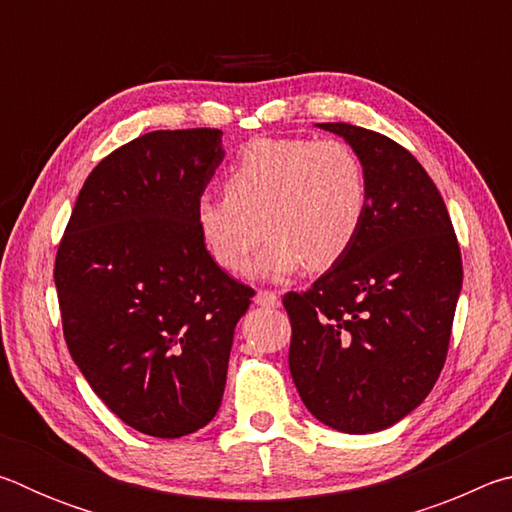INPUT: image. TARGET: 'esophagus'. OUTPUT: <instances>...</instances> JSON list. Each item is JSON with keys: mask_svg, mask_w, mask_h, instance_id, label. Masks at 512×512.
<instances>
[{"mask_svg": "<svg viewBox=\"0 0 512 512\" xmlns=\"http://www.w3.org/2000/svg\"><path fill=\"white\" fill-rule=\"evenodd\" d=\"M255 302L259 307H280V296L273 291H257Z\"/></svg>", "mask_w": 512, "mask_h": 512, "instance_id": "34e87169", "label": "esophagus"}]
</instances>
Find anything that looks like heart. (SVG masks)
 <instances>
[{
  "label": "heart",
  "mask_w": 512,
  "mask_h": 512,
  "mask_svg": "<svg viewBox=\"0 0 512 512\" xmlns=\"http://www.w3.org/2000/svg\"><path fill=\"white\" fill-rule=\"evenodd\" d=\"M368 212V176L350 144L259 137L225 176L223 196H201L196 228L223 271L246 275L268 244L259 273L284 280L307 264L327 271L350 253Z\"/></svg>",
  "instance_id": "heart-1"
}]
</instances>
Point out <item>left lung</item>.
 Segmentation results:
<instances>
[{
  "label": "left lung",
  "mask_w": 512,
  "mask_h": 512,
  "mask_svg": "<svg viewBox=\"0 0 512 512\" xmlns=\"http://www.w3.org/2000/svg\"><path fill=\"white\" fill-rule=\"evenodd\" d=\"M318 128L361 158L368 212L350 253L309 291L284 296L289 368L316 420L375 433L418 409L443 370L461 250L443 196L404 146L352 124Z\"/></svg>",
  "instance_id": "obj_1"
}]
</instances>
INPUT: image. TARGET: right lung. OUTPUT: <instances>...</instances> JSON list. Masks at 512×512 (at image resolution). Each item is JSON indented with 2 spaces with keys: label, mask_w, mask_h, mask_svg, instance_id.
<instances>
[{
  "label": "right lung",
  "mask_w": 512,
  "mask_h": 512,
  "mask_svg": "<svg viewBox=\"0 0 512 512\" xmlns=\"http://www.w3.org/2000/svg\"><path fill=\"white\" fill-rule=\"evenodd\" d=\"M216 128L153 131L103 158L58 246L69 354L128 427L203 429L221 406L235 327L253 289L214 262L196 203L225 158Z\"/></svg>",
  "instance_id": "obj_1"
}]
</instances>
